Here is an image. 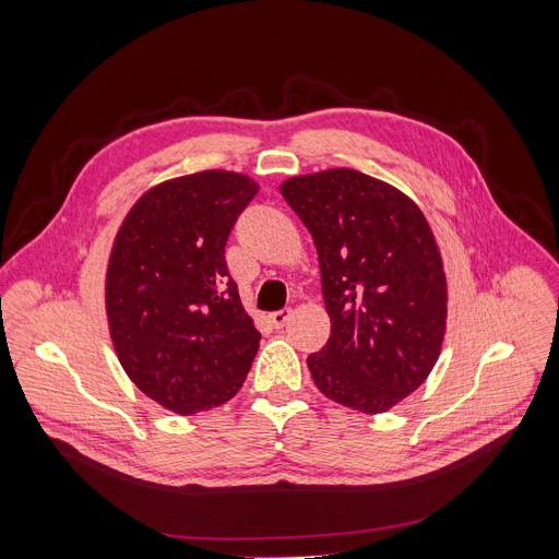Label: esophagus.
Listing matches in <instances>:
<instances>
[{
	"instance_id": "1",
	"label": "esophagus",
	"mask_w": 559,
	"mask_h": 559,
	"mask_svg": "<svg viewBox=\"0 0 559 559\" xmlns=\"http://www.w3.org/2000/svg\"><path fill=\"white\" fill-rule=\"evenodd\" d=\"M289 317H292V310H289V308H283V310L270 314V324H272L274 329H283V326L287 324Z\"/></svg>"
}]
</instances>
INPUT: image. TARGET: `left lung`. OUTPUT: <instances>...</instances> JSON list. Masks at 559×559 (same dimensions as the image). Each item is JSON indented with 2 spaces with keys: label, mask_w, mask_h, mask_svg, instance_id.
Segmentation results:
<instances>
[{
  "label": "left lung",
  "mask_w": 559,
  "mask_h": 559,
  "mask_svg": "<svg viewBox=\"0 0 559 559\" xmlns=\"http://www.w3.org/2000/svg\"><path fill=\"white\" fill-rule=\"evenodd\" d=\"M283 199L310 230L331 337L308 369L319 392L388 413L432 371L447 331V276L419 205L356 169L292 176Z\"/></svg>",
  "instance_id": "8db88e82"
}]
</instances>
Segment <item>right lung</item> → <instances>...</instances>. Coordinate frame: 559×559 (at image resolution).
<instances>
[{
	"label": "right lung",
	"instance_id": "obj_1",
	"mask_svg": "<svg viewBox=\"0 0 559 559\" xmlns=\"http://www.w3.org/2000/svg\"><path fill=\"white\" fill-rule=\"evenodd\" d=\"M258 183L205 169L146 190L108 258L106 314L115 354L142 394L190 417L230 401L258 354L224 247Z\"/></svg>",
	"mask_w": 559,
	"mask_h": 559
}]
</instances>
